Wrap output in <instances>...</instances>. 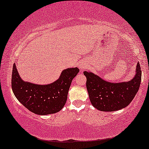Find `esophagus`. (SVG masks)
I'll list each match as a JSON object with an SVG mask.
<instances>
[{"label": "esophagus", "mask_w": 149, "mask_h": 149, "mask_svg": "<svg viewBox=\"0 0 149 149\" xmlns=\"http://www.w3.org/2000/svg\"><path fill=\"white\" fill-rule=\"evenodd\" d=\"M80 69H81V70H83L84 68H85L86 67V65L84 63H82L81 65H80Z\"/></svg>", "instance_id": "34e87169"}]
</instances>
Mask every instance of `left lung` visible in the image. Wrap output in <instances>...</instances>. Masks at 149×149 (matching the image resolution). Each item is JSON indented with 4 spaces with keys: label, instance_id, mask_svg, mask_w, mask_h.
Returning a JSON list of instances; mask_svg holds the SVG:
<instances>
[{
    "label": "left lung",
    "instance_id": "1",
    "mask_svg": "<svg viewBox=\"0 0 149 149\" xmlns=\"http://www.w3.org/2000/svg\"><path fill=\"white\" fill-rule=\"evenodd\" d=\"M141 68L137 63L136 74L129 81H106L90 71H84L86 88L93 106L101 111L112 112L125 108L138 92L141 82Z\"/></svg>",
    "mask_w": 149,
    "mask_h": 149
}]
</instances>
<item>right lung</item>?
<instances>
[{
	"mask_svg": "<svg viewBox=\"0 0 149 149\" xmlns=\"http://www.w3.org/2000/svg\"><path fill=\"white\" fill-rule=\"evenodd\" d=\"M79 72L77 67L68 68L63 70L58 79L52 83L36 84L24 81L14 63L11 79L13 93L32 113L38 115L56 113L65 106L72 79Z\"/></svg>",
	"mask_w": 149,
	"mask_h": 149,
	"instance_id": "1",
	"label": "right lung"
}]
</instances>
